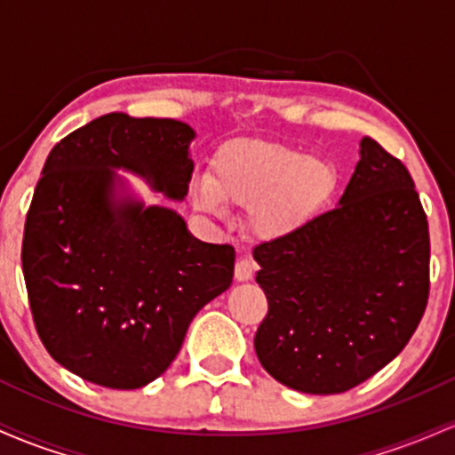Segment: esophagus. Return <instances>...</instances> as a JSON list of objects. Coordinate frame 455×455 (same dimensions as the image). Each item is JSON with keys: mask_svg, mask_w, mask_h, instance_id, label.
Returning <instances> with one entry per match:
<instances>
[{"mask_svg": "<svg viewBox=\"0 0 455 455\" xmlns=\"http://www.w3.org/2000/svg\"><path fill=\"white\" fill-rule=\"evenodd\" d=\"M254 271H257V265L250 257H239L237 263H235V278L239 282L243 280H252Z\"/></svg>", "mask_w": 455, "mask_h": 455, "instance_id": "1", "label": "esophagus"}]
</instances>
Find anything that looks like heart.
I'll return each instance as SVG.
<instances>
[{"label":"heart","mask_w":455,"mask_h":455,"mask_svg":"<svg viewBox=\"0 0 455 455\" xmlns=\"http://www.w3.org/2000/svg\"><path fill=\"white\" fill-rule=\"evenodd\" d=\"M336 184V169L323 158L265 140H235L213 158V177L190 181L196 210L222 216L227 203L252 207V227L263 237H282L310 220Z\"/></svg>","instance_id":"1"}]
</instances>
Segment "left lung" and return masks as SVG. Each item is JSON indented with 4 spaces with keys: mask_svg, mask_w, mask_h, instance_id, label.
<instances>
[{
    "mask_svg": "<svg viewBox=\"0 0 455 455\" xmlns=\"http://www.w3.org/2000/svg\"><path fill=\"white\" fill-rule=\"evenodd\" d=\"M267 315L263 368L304 394H342L385 368L430 295V233L415 181L374 139L340 205L254 248Z\"/></svg>",
    "mask_w": 455,
    "mask_h": 455,
    "instance_id": "1",
    "label": "left lung"
}]
</instances>
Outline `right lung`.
<instances>
[{
	"label": "right lung",
	"mask_w": 455,
	"mask_h": 455,
	"mask_svg": "<svg viewBox=\"0 0 455 455\" xmlns=\"http://www.w3.org/2000/svg\"><path fill=\"white\" fill-rule=\"evenodd\" d=\"M192 139L177 119L108 113L44 162L20 248L29 310L51 357L90 383L139 389L158 379L196 312L231 286V243L198 242L166 207L111 201V169L184 198Z\"/></svg>",
	"instance_id": "1"
}]
</instances>
